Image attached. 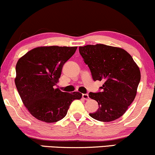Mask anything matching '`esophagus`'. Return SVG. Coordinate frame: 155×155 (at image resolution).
<instances>
[{"mask_svg":"<svg viewBox=\"0 0 155 155\" xmlns=\"http://www.w3.org/2000/svg\"><path fill=\"white\" fill-rule=\"evenodd\" d=\"M82 97L84 100H89V94H82Z\"/></svg>","mask_w":155,"mask_h":155,"instance_id":"esophagus-1","label":"esophagus"}]
</instances>
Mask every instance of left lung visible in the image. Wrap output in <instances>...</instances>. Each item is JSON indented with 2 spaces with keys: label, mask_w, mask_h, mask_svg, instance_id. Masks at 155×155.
Returning a JSON list of instances; mask_svg holds the SVG:
<instances>
[{
  "label": "left lung",
  "mask_w": 155,
  "mask_h": 155,
  "mask_svg": "<svg viewBox=\"0 0 155 155\" xmlns=\"http://www.w3.org/2000/svg\"><path fill=\"white\" fill-rule=\"evenodd\" d=\"M79 53L90 69L94 81H103L98 92L89 97L99 108L92 118L109 122L122 116L137 95L141 74L133 58L126 50L103 44L79 47Z\"/></svg>",
  "instance_id": "8db88e82"
}]
</instances>
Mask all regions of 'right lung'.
I'll use <instances>...</instances> for the list:
<instances>
[{
	"label": "right lung",
	"instance_id": "right-lung-1",
	"mask_svg": "<svg viewBox=\"0 0 155 155\" xmlns=\"http://www.w3.org/2000/svg\"><path fill=\"white\" fill-rule=\"evenodd\" d=\"M77 47H39L27 53L16 66L15 84L24 105L35 118L55 123L66 116L74 100L82 94L55 89L65 63Z\"/></svg>",
	"mask_w": 155,
	"mask_h": 155
}]
</instances>
